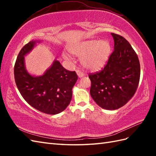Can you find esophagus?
Returning <instances> with one entry per match:
<instances>
[{
    "label": "esophagus",
    "instance_id": "obj_1",
    "mask_svg": "<svg viewBox=\"0 0 156 156\" xmlns=\"http://www.w3.org/2000/svg\"><path fill=\"white\" fill-rule=\"evenodd\" d=\"M76 73H77V75H78V78H82V77H84V74H83V73L82 72H81L80 71H79V70H78V71H76Z\"/></svg>",
    "mask_w": 156,
    "mask_h": 156
}]
</instances>
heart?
<instances>
[{
	"label": "heart",
	"mask_w": 156,
	"mask_h": 156,
	"mask_svg": "<svg viewBox=\"0 0 156 156\" xmlns=\"http://www.w3.org/2000/svg\"><path fill=\"white\" fill-rule=\"evenodd\" d=\"M69 51L81 58V64L84 68L96 72L107 64L111 53V45L107 39H92L77 43L69 47ZM62 56L66 60L71 61L70 55L67 52H63Z\"/></svg>",
	"instance_id": "obj_1"
}]
</instances>
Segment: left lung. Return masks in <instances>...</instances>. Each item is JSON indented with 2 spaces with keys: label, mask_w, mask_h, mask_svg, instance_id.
<instances>
[{
  "label": "left lung",
  "mask_w": 156,
  "mask_h": 156,
  "mask_svg": "<svg viewBox=\"0 0 156 156\" xmlns=\"http://www.w3.org/2000/svg\"><path fill=\"white\" fill-rule=\"evenodd\" d=\"M111 35L114 51L107 64L100 72L89 75L92 98L107 110H115L127 103L135 93L140 78V61L133 48L122 36Z\"/></svg>",
  "instance_id": "1"
}]
</instances>
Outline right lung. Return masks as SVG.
Returning <instances> with one entry per match:
<instances>
[{
  "label": "right lung",
  "mask_w": 156,
  "mask_h": 156,
  "mask_svg": "<svg viewBox=\"0 0 156 156\" xmlns=\"http://www.w3.org/2000/svg\"><path fill=\"white\" fill-rule=\"evenodd\" d=\"M41 42L32 40L20 51L14 68L15 80L20 93L31 107L46 114L56 115L64 111L70 102L78 76L75 72L66 69L57 59L42 75L29 74L25 56Z\"/></svg>",
  "instance_id": "right-lung-1"
}]
</instances>
